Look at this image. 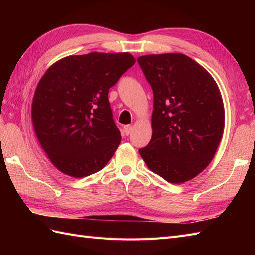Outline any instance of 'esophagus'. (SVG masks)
I'll use <instances>...</instances> for the list:
<instances>
[{"label":"esophagus","instance_id":"1","mask_svg":"<svg viewBox=\"0 0 255 255\" xmlns=\"http://www.w3.org/2000/svg\"><path fill=\"white\" fill-rule=\"evenodd\" d=\"M133 130V126L132 125H127L123 127V133H125L126 136H128Z\"/></svg>","mask_w":255,"mask_h":255}]
</instances>
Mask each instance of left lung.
<instances>
[{
	"label": "left lung",
	"instance_id": "8db88e82",
	"mask_svg": "<svg viewBox=\"0 0 255 255\" xmlns=\"http://www.w3.org/2000/svg\"><path fill=\"white\" fill-rule=\"evenodd\" d=\"M137 60L154 95L152 138L140 155L167 182H187L210 165L223 135L225 106L218 85L181 53Z\"/></svg>",
	"mask_w": 255,
	"mask_h": 255
}]
</instances>
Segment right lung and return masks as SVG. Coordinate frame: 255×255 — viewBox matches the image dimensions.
Returning a JSON list of instances; mask_svg holds the SVG:
<instances>
[{"label": "right lung", "instance_id": "obj_1", "mask_svg": "<svg viewBox=\"0 0 255 255\" xmlns=\"http://www.w3.org/2000/svg\"><path fill=\"white\" fill-rule=\"evenodd\" d=\"M136 63L125 53L91 52L54 63L32 103L37 139L59 171L84 177L101 170L121 141L109 89Z\"/></svg>", "mask_w": 255, "mask_h": 255}]
</instances>
